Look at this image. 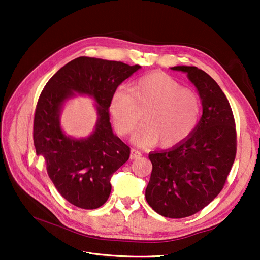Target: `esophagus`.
<instances>
[{"mask_svg":"<svg viewBox=\"0 0 260 260\" xmlns=\"http://www.w3.org/2000/svg\"><path fill=\"white\" fill-rule=\"evenodd\" d=\"M142 156V153L140 151H138V149L136 148H133L132 152H131V159H139L140 157Z\"/></svg>","mask_w":260,"mask_h":260,"instance_id":"esophagus-1","label":"esophagus"}]
</instances>
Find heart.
I'll return each instance as SVG.
<instances>
[{"instance_id":"b5f03b06","label":"heart","mask_w":260,"mask_h":260,"mask_svg":"<svg viewBox=\"0 0 260 260\" xmlns=\"http://www.w3.org/2000/svg\"><path fill=\"white\" fill-rule=\"evenodd\" d=\"M117 132L131 134L143 118L146 122L134 135L142 145L172 147L192 135L201 116V102L192 89L183 87L171 76L154 73L134 82L132 89L119 87L109 102Z\"/></svg>"}]
</instances>
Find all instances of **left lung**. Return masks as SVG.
I'll use <instances>...</instances> for the list:
<instances>
[{
	"mask_svg": "<svg viewBox=\"0 0 260 260\" xmlns=\"http://www.w3.org/2000/svg\"><path fill=\"white\" fill-rule=\"evenodd\" d=\"M187 74L202 102V117L189 137L168 151L149 154L153 165L145 198L155 212L184 218L201 211L223 188L237 151L234 115L216 81L196 66Z\"/></svg>",
	"mask_w": 260,
	"mask_h": 260,
	"instance_id": "obj_1",
	"label": "left lung"
}]
</instances>
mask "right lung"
<instances>
[{
  "mask_svg": "<svg viewBox=\"0 0 260 260\" xmlns=\"http://www.w3.org/2000/svg\"><path fill=\"white\" fill-rule=\"evenodd\" d=\"M141 66L79 57L54 74L41 92L34 119V144L44 158L49 178L75 207L93 210L106 202L113 174L128 160L131 148L113 133L109 102L123 81ZM96 100L99 120L88 139L67 138L59 126V112L73 91Z\"/></svg>",
  "mask_w": 260,
  "mask_h": 260,
  "instance_id": "right-lung-1",
  "label": "right lung"
}]
</instances>
